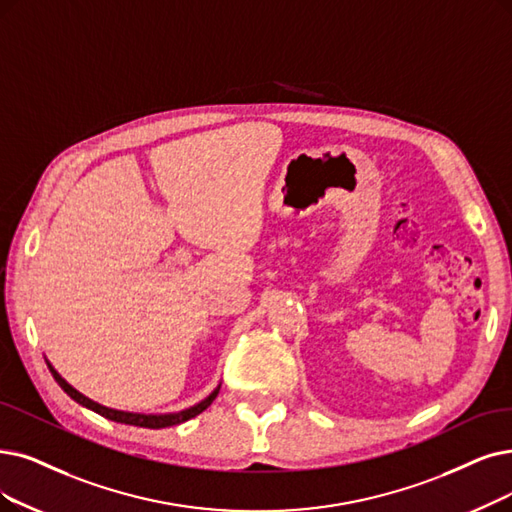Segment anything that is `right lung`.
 Returning <instances> with one entry per match:
<instances>
[{"instance_id":"add662e5","label":"right lung","mask_w":512,"mask_h":512,"mask_svg":"<svg viewBox=\"0 0 512 512\" xmlns=\"http://www.w3.org/2000/svg\"><path fill=\"white\" fill-rule=\"evenodd\" d=\"M46 363H48V367H50V372H52L54 380L60 384V388H63V391H65L73 401H77L79 405H84V407H88V410L100 414L102 418H109V420L119 422V424L142 426V428H166V426H176V424H180V422H187V420L195 418L197 414H201L203 410H208V407L212 405V401L216 399L218 391H220V384H218L206 399L195 403L193 407H187V410H182V412H172V414H136V412L113 410V407L100 405V403L88 399L86 395H81V393L77 391V388H73L63 376H60V374L54 370L50 361H46Z\"/></svg>"}]
</instances>
